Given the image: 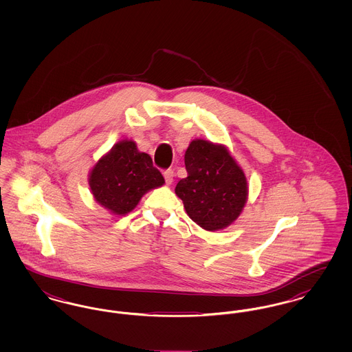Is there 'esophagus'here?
I'll return each mask as SVG.
<instances>
[{"label":"esophagus","mask_w":352,"mask_h":352,"mask_svg":"<svg viewBox=\"0 0 352 352\" xmlns=\"http://www.w3.org/2000/svg\"><path fill=\"white\" fill-rule=\"evenodd\" d=\"M164 177H165L166 184L170 186V184H173V179H174V171L171 168H168L166 171H164Z\"/></svg>","instance_id":"1"}]
</instances>
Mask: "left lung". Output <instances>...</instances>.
<instances>
[{"instance_id": "1", "label": "left lung", "mask_w": 352, "mask_h": 352, "mask_svg": "<svg viewBox=\"0 0 352 352\" xmlns=\"http://www.w3.org/2000/svg\"><path fill=\"white\" fill-rule=\"evenodd\" d=\"M187 177L175 194L188 218L206 231L231 226L248 201V181L226 145L195 138L184 153Z\"/></svg>"}]
</instances>
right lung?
Here are the masks:
<instances>
[{
	"mask_svg": "<svg viewBox=\"0 0 352 352\" xmlns=\"http://www.w3.org/2000/svg\"><path fill=\"white\" fill-rule=\"evenodd\" d=\"M91 194L112 215L133 211L141 198L165 184L148 153L138 151L133 140H121L101 155L88 174Z\"/></svg>",
	"mask_w": 352,
	"mask_h": 352,
	"instance_id": "add662e5",
	"label": "right lung"
}]
</instances>
